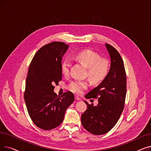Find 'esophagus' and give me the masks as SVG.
<instances>
[{
    "label": "esophagus",
    "instance_id": "esophagus-1",
    "mask_svg": "<svg viewBox=\"0 0 151 151\" xmlns=\"http://www.w3.org/2000/svg\"><path fill=\"white\" fill-rule=\"evenodd\" d=\"M75 100H76V101H81V99L80 97H78V96H75Z\"/></svg>",
    "mask_w": 151,
    "mask_h": 151
}]
</instances>
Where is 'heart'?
<instances>
[{
    "label": "heart",
    "mask_w": 151,
    "mask_h": 151,
    "mask_svg": "<svg viewBox=\"0 0 151 151\" xmlns=\"http://www.w3.org/2000/svg\"><path fill=\"white\" fill-rule=\"evenodd\" d=\"M77 60L81 62L88 68V76L93 83H99L107 75L109 70V64L107 59L101 58L96 52L86 49L78 52L75 55ZM71 63L68 59H65L61 64L62 72L64 75H68L70 72ZM89 86L86 80L72 81L68 86V89L77 94H80Z\"/></svg>",
    "instance_id": "heart-1"
}]
</instances>
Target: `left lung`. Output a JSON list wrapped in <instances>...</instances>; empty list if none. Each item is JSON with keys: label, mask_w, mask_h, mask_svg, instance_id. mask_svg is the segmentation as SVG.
<instances>
[{"label": "left lung", "mask_w": 151, "mask_h": 151, "mask_svg": "<svg viewBox=\"0 0 151 151\" xmlns=\"http://www.w3.org/2000/svg\"><path fill=\"white\" fill-rule=\"evenodd\" d=\"M110 57V68L101 83L85 96L98 99L94 106L86 101L87 110L81 115L84 129L94 135L108 133L119 120L124 109L127 94V76L122 58L112 45L106 44ZM92 100V99H91Z\"/></svg>", "instance_id": "obj_1"}]
</instances>
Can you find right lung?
<instances>
[{"mask_svg":"<svg viewBox=\"0 0 151 151\" xmlns=\"http://www.w3.org/2000/svg\"><path fill=\"white\" fill-rule=\"evenodd\" d=\"M68 48L62 42L47 44L37 50L29 65L24 99L32 121L44 130L59 126L75 100L70 91L60 96L54 92V85L62 80V59Z\"/></svg>","mask_w":151,"mask_h":151,"instance_id":"add662e5","label":"right lung"}]
</instances>
